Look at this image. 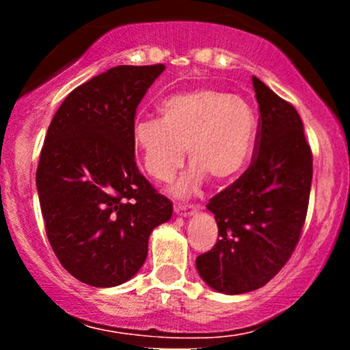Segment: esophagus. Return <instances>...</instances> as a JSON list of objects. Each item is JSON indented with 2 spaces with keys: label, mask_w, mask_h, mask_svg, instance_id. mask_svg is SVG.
Returning a JSON list of instances; mask_svg holds the SVG:
<instances>
[{
  "label": "esophagus",
  "mask_w": 350,
  "mask_h": 350,
  "mask_svg": "<svg viewBox=\"0 0 350 350\" xmlns=\"http://www.w3.org/2000/svg\"><path fill=\"white\" fill-rule=\"evenodd\" d=\"M174 212L179 217H191L198 212V208L194 206H174Z\"/></svg>",
  "instance_id": "34e87169"
}]
</instances>
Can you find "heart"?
Returning a JSON list of instances; mask_svg holds the SVG:
<instances>
[{
    "instance_id": "b5f03b06",
    "label": "heart",
    "mask_w": 350,
    "mask_h": 350,
    "mask_svg": "<svg viewBox=\"0 0 350 350\" xmlns=\"http://www.w3.org/2000/svg\"><path fill=\"white\" fill-rule=\"evenodd\" d=\"M161 120H136L131 142L144 171L166 183L187 158L192 163L176 194H187L206 180L227 183L247 166L255 139V113L247 100L217 88H196L166 98Z\"/></svg>"
}]
</instances>
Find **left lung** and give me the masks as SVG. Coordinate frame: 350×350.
<instances>
[{"label": "left lung", "instance_id": "1", "mask_svg": "<svg viewBox=\"0 0 350 350\" xmlns=\"http://www.w3.org/2000/svg\"><path fill=\"white\" fill-rule=\"evenodd\" d=\"M260 108L256 151L247 171L207 204L219 227L196 260L200 278L224 295L265 286L298 243L306 219L312 154L296 108L253 77Z\"/></svg>", "mask_w": 350, "mask_h": 350}]
</instances>
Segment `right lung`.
<instances>
[{
  "mask_svg": "<svg viewBox=\"0 0 350 350\" xmlns=\"http://www.w3.org/2000/svg\"><path fill=\"white\" fill-rule=\"evenodd\" d=\"M166 67L118 66L72 90L49 124L36 172L46 234L82 283L111 288L138 273L170 199L138 171L136 108Z\"/></svg>",
  "mask_w": 350,
  "mask_h": 350,
  "instance_id": "right-lung-1",
  "label": "right lung"
}]
</instances>
